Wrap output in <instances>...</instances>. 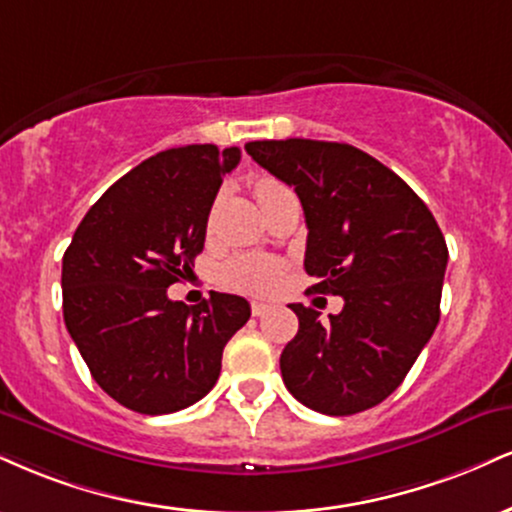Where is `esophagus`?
Segmentation results:
<instances>
[{
    "label": "esophagus",
    "instance_id": "obj_1",
    "mask_svg": "<svg viewBox=\"0 0 512 512\" xmlns=\"http://www.w3.org/2000/svg\"><path fill=\"white\" fill-rule=\"evenodd\" d=\"M250 310H252V315H255V317H262V315H267L269 310H272V305L262 303V300H252Z\"/></svg>",
    "mask_w": 512,
    "mask_h": 512
}]
</instances>
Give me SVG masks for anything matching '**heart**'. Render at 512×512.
<instances>
[{"instance_id":"1","label":"heart","mask_w":512,"mask_h":512,"mask_svg":"<svg viewBox=\"0 0 512 512\" xmlns=\"http://www.w3.org/2000/svg\"><path fill=\"white\" fill-rule=\"evenodd\" d=\"M281 188L279 181L274 178H260L255 183L257 200L267 197L272 190ZM283 279V264L272 257H248L240 255L233 257L221 267V283L231 291L240 293H269L279 286Z\"/></svg>"}]
</instances>
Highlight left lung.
I'll use <instances>...</instances> for the list:
<instances>
[{
    "label": "left lung",
    "instance_id": "left-lung-1",
    "mask_svg": "<svg viewBox=\"0 0 512 512\" xmlns=\"http://www.w3.org/2000/svg\"><path fill=\"white\" fill-rule=\"evenodd\" d=\"M262 169L295 188L312 291L343 310L291 305L298 334L281 353L286 389L322 415H355L403 384L441 317L448 248L434 214L389 166L346 143L255 140Z\"/></svg>",
    "mask_w": 512,
    "mask_h": 512
}]
</instances>
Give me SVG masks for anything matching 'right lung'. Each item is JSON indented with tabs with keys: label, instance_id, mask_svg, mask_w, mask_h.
Wrapping results in <instances>:
<instances>
[{
	"label": "right lung",
	"instance_id": "add662e5",
	"mask_svg": "<svg viewBox=\"0 0 512 512\" xmlns=\"http://www.w3.org/2000/svg\"><path fill=\"white\" fill-rule=\"evenodd\" d=\"M238 147L186 145L145 159L88 209L61 264L64 322L92 379L123 408L166 415L217 384L248 300L209 293L188 307L166 288L205 248L207 217Z\"/></svg>",
	"mask_w": 512,
	"mask_h": 512
}]
</instances>
